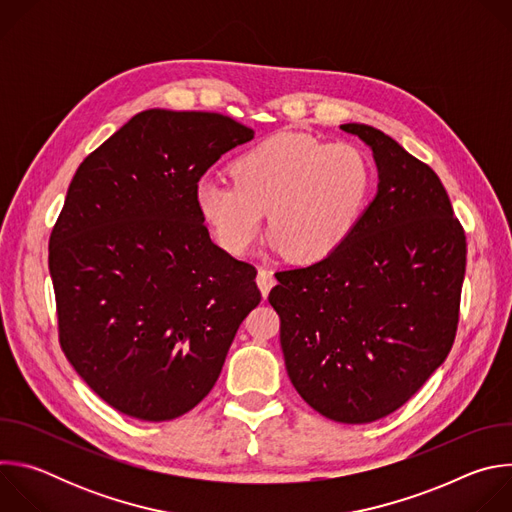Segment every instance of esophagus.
I'll list each match as a JSON object with an SVG mask.
<instances>
[{
  "label": "esophagus",
  "mask_w": 512,
  "mask_h": 512,
  "mask_svg": "<svg viewBox=\"0 0 512 512\" xmlns=\"http://www.w3.org/2000/svg\"><path fill=\"white\" fill-rule=\"evenodd\" d=\"M257 285H259V289H261L263 298H267V296H269V289L275 285V275H273V271L261 267V269L257 271Z\"/></svg>",
  "instance_id": "1"
}]
</instances>
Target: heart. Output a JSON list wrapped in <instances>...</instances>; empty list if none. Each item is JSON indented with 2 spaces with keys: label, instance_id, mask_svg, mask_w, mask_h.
Masks as SVG:
<instances>
[{
  "label": "heart",
  "instance_id": "heart-1",
  "mask_svg": "<svg viewBox=\"0 0 512 512\" xmlns=\"http://www.w3.org/2000/svg\"><path fill=\"white\" fill-rule=\"evenodd\" d=\"M233 178H206L194 190L216 243L243 255L269 210V245L298 263L336 255L362 223L375 188L371 160L358 145L304 133H277L253 145L235 160Z\"/></svg>",
  "mask_w": 512,
  "mask_h": 512
}]
</instances>
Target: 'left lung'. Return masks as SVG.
Segmentation results:
<instances>
[{
    "label": "left lung",
    "mask_w": 512,
    "mask_h": 512,
    "mask_svg": "<svg viewBox=\"0 0 512 512\" xmlns=\"http://www.w3.org/2000/svg\"><path fill=\"white\" fill-rule=\"evenodd\" d=\"M340 129L373 150L377 196L336 255L277 271L269 304L302 399L332 421L371 423L407 403L450 354L466 235L427 164L371 125Z\"/></svg>",
    "instance_id": "obj_1"
}]
</instances>
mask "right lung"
<instances>
[{
	"mask_svg": "<svg viewBox=\"0 0 512 512\" xmlns=\"http://www.w3.org/2000/svg\"><path fill=\"white\" fill-rule=\"evenodd\" d=\"M253 135L221 113L148 109L68 186L48 251L60 346L129 417L196 407L261 302L255 267L210 241L194 204L204 172Z\"/></svg>",
	"mask_w": 512,
	"mask_h": 512,
	"instance_id": "right-lung-1",
	"label": "right lung"
}]
</instances>
